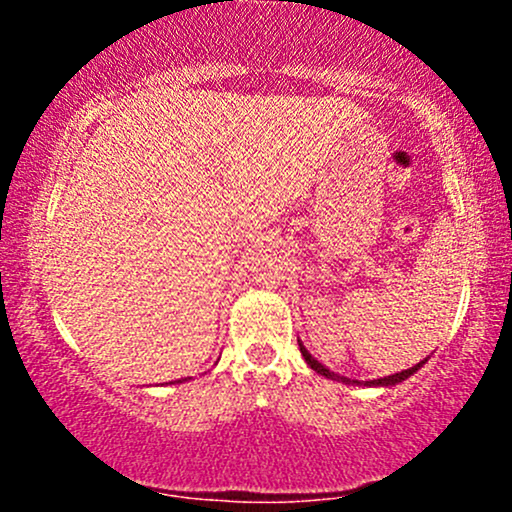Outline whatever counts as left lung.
Listing matches in <instances>:
<instances>
[{"label":"left lung","mask_w":512,"mask_h":512,"mask_svg":"<svg viewBox=\"0 0 512 512\" xmlns=\"http://www.w3.org/2000/svg\"><path fill=\"white\" fill-rule=\"evenodd\" d=\"M298 346H301V354H303V358H305V363H308L310 368L313 370H317V373L320 375H325V378H332V380H342V383H351L349 378H344V375H337V373H332L330 368H325L322 366L320 361H317V358H313L310 356V351L305 349V346L298 342ZM426 361H421V363H416V366H411V368H407V370H402V373H395V375H385V378H378V380H368L366 385H378V387H390V385H397V383H402V380H407L409 375H414L416 370H419L421 366H424ZM356 383V380H354Z\"/></svg>","instance_id":"obj_1"}]
</instances>
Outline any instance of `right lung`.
Wrapping results in <instances>:
<instances>
[{
  "label": "right lung",
  "instance_id": "right-lung-1",
  "mask_svg": "<svg viewBox=\"0 0 512 512\" xmlns=\"http://www.w3.org/2000/svg\"><path fill=\"white\" fill-rule=\"evenodd\" d=\"M185 380H187V378H185ZM178 383H180V380H178Z\"/></svg>",
  "mask_w": 512,
  "mask_h": 512
}]
</instances>
